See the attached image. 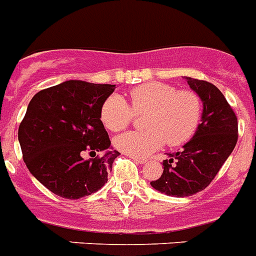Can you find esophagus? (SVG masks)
Returning <instances> with one entry per match:
<instances>
[{
    "instance_id": "obj_1",
    "label": "esophagus",
    "mask_w": 256,
    "mask_h": 256,
    "mask_svg": "<svg viewBox=\"0 0 256 256\" xmlns=\"http://www.w3.org/2000/svg\"><path fill=\"white\" fill-rule=\"evenodd\" d=\"M132 159L134 162H137V163H140V164H144V163H146V159H144V158H137V156H132Z\"/></svg>"
}]
</instances>
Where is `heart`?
Returning <instances> with one entry per match:
<instances>
[{
    "mask_svg": "<svg viewBox=\"0 0 256 256\" xmlns=\"http://www.w3.org/2000/svg\"><path fill=\"white\" fill-rule=\"evenodd\" d=\"M200 98L192 90H178L163 82H146L130 92V104L111 96L101 108V120L111 132L130 126L134 115L144 116L145 130L126 132L114 140L115 148L130 156L144 158L163 144L178 146L190 140L200 119Z\"/></svg>",
    "mask_w": 256,
    "mask_h": 256,
    "instance_id": "heart-1",
    "label": "heart"
}]
</instances>
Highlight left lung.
Returning <instances> with one entry per match:
<instances>
[{"instance_id": "left-lung-1", "label": "left lung", "mask_w": 256, "mask_h": 256, "mask_svg": "<svg viewBox=\"0 0 256 256\" xmlns=\"http://www.w3.org/2000/svg\"><path fill=\"white\" fill-rule=\"evenodd\" d=\"M203 104L202 120L193 138L178 152H168L163 174L150 184L167 196H189L206 189L232 154L238 140L234 111L215 85L185 76Z\"/></svg>"}]
</instances>
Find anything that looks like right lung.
Wrapping results in <instances>:
<instances>
[{
  "mask_svg": "<svg viewBox=\"0 0 256 256\" xmlns=\"http://www.w3.org/2000/svg\"><path fill=\"white\" fill-rule=\"evenodd\" d=\"M114 90L111 84L68 80L30 100L19 144L30 172L52 193L78 200L107 182L120 152L110 149L101 108Z\"/></svg>",
  "mask_w": 256,
  "mask_h": 256,
  "instance_id": "add662e5",
  "label": "right lung"
}]
</instances>
